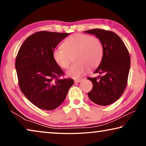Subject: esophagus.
Wrapping results in <instances>:
<instances>
[{
    "label": "esophagus",
    "instance_id": "esophagus-1",
    "mask_svg": "<svg viewBox=\"0 0 146 146\" xmlns=\"http://www.w3.org/2000/svg\"><path fill=\"white\" fill-rule=\"evenodd\" d=\"M74 81H75V83H78V82H80L81 81V79H75L74 80Z\"/></svg>",
    "mask_w": 146,
    "mask_h": 146
}]
</instances>
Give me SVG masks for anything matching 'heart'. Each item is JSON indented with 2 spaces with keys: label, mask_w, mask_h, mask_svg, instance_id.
Wrapping results in <instances>:
<instances>
[{
  "label": "heart",
  "mask_w": 146,
  "mask_h": 146,
  "mask_svg": "<svg viewBox=\"0 0 146 146\" xmlns=\"http://www.w3.org/2000/svg\"><path fill=\"white\" fill-rule=\"evenodd\" d=\"M62 47L54 49L53 60L61 68L68 69L73 58L75 62L67 71V75L75 79L80 78L87 70L97 68L104 55L100 39L86 34L72 35L65 39Z\"/></svg>",
  "instance_id": "obj_1"
}]
</instances>
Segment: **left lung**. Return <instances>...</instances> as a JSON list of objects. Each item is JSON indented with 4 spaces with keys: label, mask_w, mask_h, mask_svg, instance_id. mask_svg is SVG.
<instances>
[{
    "label": "left lung",
    "mask_w": 146,
    "mask_h": 146,
    "mask_svg": "<svg viewBox=\"0 0 146 146\" xmlns=\"http://www.w3.org/2000/svg\"><path fill=\"white\" fill-rule=\"evenodd\" d=\"M84 32L95 35L104 47L102 61L94 72L102 76L88 77L93 84L88 97L98 105L111 104L122 96L126 88L131 64L129 51L122 39L114 32L101 29Z\"/></svg>",
    "instance_id": "1"
}]
</instances>
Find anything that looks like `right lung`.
I'll return each instance as SVG.
<instances>
[{
    "mask_svg": "<svg viewBox=\"0 0 146 146\" xmlns=\"http://www.w3.org/2000/svg\"><path fill=\"white\" fill-rule=\"evenodd\" d=\"M70 33L38 31L27 38L20 48L15 68L20 89L36 107L53 110L64 102L73 84L53 58V51Z\"/></svg>",
    "mask_w": 146,
    "mask_h": 146,
    "instance_id": "right-lung-1",
    "label": "right lung"
}]
</instances>
